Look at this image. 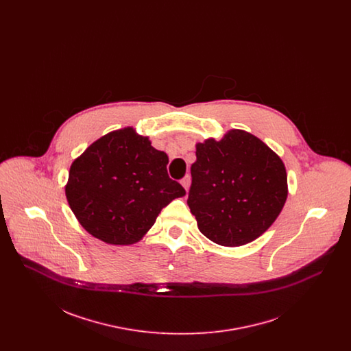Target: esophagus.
Here are the masks:
<instances>
[{
	"label": "esophagus",
	"mask_w": 351,
	"mask_h": 351,
	"mask_svg": "<svg viewBox=\"0 0 351 351\" xmlns=\"http://www.w3.org/2000/svg\"><path fill=\"white\" fill-rule=\"evenodd\" d=\"M182 185H183L185 191H188V189H189V185H191V176H189V175H186V176L184 178L183 180H182Z\"/></svg>",
	"instance_id": "1"
}]
</instances>
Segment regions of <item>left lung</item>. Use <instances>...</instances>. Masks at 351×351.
Masks as SVG:
<instances>
[{"instance_id":"obj_1","label":"left lung","mask_w":351,"mask_h":351,"mask_svg":"<svg viewBox=\"0 0 351 351\" xmlns=\"http://www.w3.org/2000/svg\"><path fill=\"white\" fill-rule=\"evenodd\" d=\"M186 204L201 233L237 247L252 242L280 215L288 196L285 166L265 142L232 129L196 143Z\"/></svg>"}]
</instances>
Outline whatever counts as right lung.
<instances>
[{
    "label": "right lung",
    "instance_id": "1",
    "mask_svg": "<svg viewBox=\"0 0 351 351\" xmlns=\"http://www.w3.org/2000/svg\"><path fill=\"white\" fill-rule=\"evenodd\" d=\"M168 156L132 126L105 134L76 158L66 197L84 229L109 245L139 242L185 189L169 179Z\"/></svg>",
    "mask_w": 351,
    "mask_h": 351
}]
</instances>
